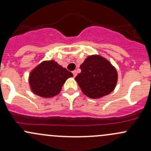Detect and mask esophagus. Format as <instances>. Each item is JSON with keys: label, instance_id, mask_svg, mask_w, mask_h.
Here are the masks:
<instances>
[{"label": "esophagus", "instance_id": "esophagus-1", "mask_svg": "<svg viewBox=\"0 0 151 151\" xmlns=\"http://www.w3.org/2000/svg\"><path fill=\"white\" fill-rule=\"evenodd\" d=\"M72 73H73V75H74V77H75L76 76H77V71H75V70L73 71Z\"/></svg>", "mask_w": 151, "mask_h": 151}]
</instances>
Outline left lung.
<instances>
[{"label":"left lung","instance_id":"left-lung-1","mask_svg":"<svg viewBox=\"0 0 151 151\" xmlns=\"http://www.w3.org/2000/svg\"><path fill=\"white\" fill-rule=\"evenodd\" d=\"M75 77L82 92L89 98H100L115 89L117 81L115 68L100 56H89L81 64Z\"/></svg>","mask_w":151,"mask_h":151}]
</instances>
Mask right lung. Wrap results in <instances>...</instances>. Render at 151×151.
Here are the masks:
<instances>
[{"label": "right lung", "instance_id": "right-lung-1", "mask_svg": "<svg viewBox=\"0 0 151 151\" xmlns=\"http://www.w3.org/2000/svg\"><path fill=\"white\" fill-rule=\"evenodd\" d=\"M73 74L54 61H46L37 66L29 76L34 93L42 97H52L60 92L62 85Z\"/></svg>", "mask_w": 151, "mask_h": 151}]
</instances>
